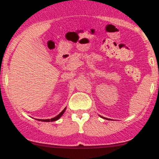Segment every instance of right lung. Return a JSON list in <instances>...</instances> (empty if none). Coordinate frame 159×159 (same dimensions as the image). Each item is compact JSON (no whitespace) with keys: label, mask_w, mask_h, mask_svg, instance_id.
Segmentation results:
<instances>
[{"label":"right lung","mask_w":159,"mask_h":159,"mask_svg":"<svg viewBox=\"0 0 159 159\" xmlns=\"http://www.w3.org/2000/svg\"><path fill=\"white\" fill-rule=\"evenodd\" d=\"M65 110H66V108H65V109L63 110V111H62L61 113H59V115H58L56 117H55V118H51V119H39V121H56V120L59 119V118H60V117H61L62 115H63V113H64Z\"/></svg>","instance_id":"1"}]
</instances>
